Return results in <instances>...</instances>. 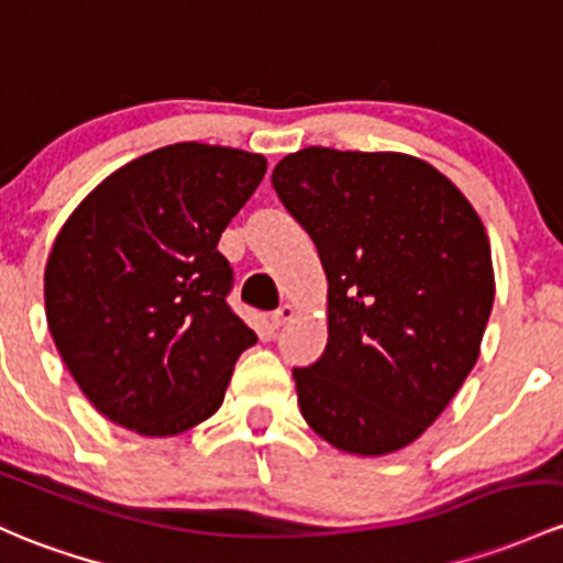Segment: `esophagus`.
<instances>
[{
  "label": "esophagus",
  "instance_id": "esophagus-1",
  "mask_svg": "<svg viewBox=\"0 0 563 563\" xmlns=\"http://www.w3.org/2000/svg\"><path fill=\"white\" fill-rule=\"evenodd\" d=\"M294 316H297V310H294L291 305H283V307H277V310L272 312V316H269V327H272V329H280V327H286V323L291 321Z\"/></svg>",
  "mask_w": 563,
  "mask_h": 563
}]
</instances>
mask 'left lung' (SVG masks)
<instances>
[{"label": "left lung", "mask_w": 563, "mask_h": 563, "mask_svg": "<svg viewBox=\"0 0 563 563\" xmlns=\"http://www.w3.org/2000/svg\"><path fill=\"white\" fill-rule=\"evenodd\" d=\"M327 272L323 356L294 369L329 445L401 451L442 416L481 356L494 264L470 199L407 153L305 147L272 169Z\"/></svg>", "instance_id": "8db88e82"}]
</instances>
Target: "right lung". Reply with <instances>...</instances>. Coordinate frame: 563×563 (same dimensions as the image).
I'll use <instances>...</instances> for the list:
<instances>
[{
  "label": "right lung",
  "instance_id": "right-lung-1",
  "mask_svg": "<svg viewBox=\"0 0 563 563\" xmlns=\"http://www.w3.org/2000/svg\"><path fill=\"white\" fill-rule=\"evenodd\" d=\"M264 173L262 153L175 142L104 177L56 234L47 329L112 423L175 437L221 407L256 334L229 310L218 240Z\"/></svg>",
  "mask_w": 563,
  "mask_h": 563
}]
</instances>
